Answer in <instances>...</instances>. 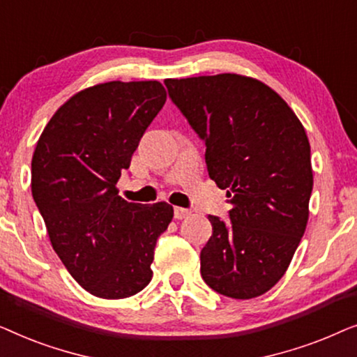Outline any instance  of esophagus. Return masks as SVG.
Returning <instances> with one entry per match:
<instances>
[{
    "label": "esophagus",
    "instance_id": "esophagus-1",
    "mask_svg": "<svg viewBox=\"0 0 357 357\" xmlns=\"http://www.w3.org/2000/svg\"><path fill=\"white\" fill-rule=\"evenodd\" d=\"M174 216H175V219H185V218L192 216V211H190V209H185V208H175Z\"/></svg>",
    "mask_w": 357,
    "mask_h": 357
}]
</instances>
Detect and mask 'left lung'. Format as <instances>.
Here are the masks:
<instances>
[{"label":"left lung","mask_w":357,"mask_h":357,"mask_svg":"<svg viewBox=\"0 0 357 357\" xmlns=\"http://www.w3.org/2000/svg\"><path fill=\"white\" fill-rule=\"evenodd\" d=\"M174 104L206 144V165L232 209L209 216L202 276L219 294L252 299L284 276L309 221L310 144L286 100L265 82L222 73L165 79Z\"/></svg>","instance_id":"8db88e82"}]
</instances>
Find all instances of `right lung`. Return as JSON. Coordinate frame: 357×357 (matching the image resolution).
Returning a JSON list of instances; mask_svg holds the SVG:
<instances>
[{
  "label": "right lung",
  "instance_id": "add662e5",
  "mask_svg": "<svg viewBox=\"0 0 357 357\" xmlns=\"http://www.w3.org/2000/svg\"><path fill=\"white\" fill-rule=\"evenodd\" d=\"M165 99L159 81L86 87L53 114L33 151L32 197L53 250L96 297L125 299L153 280L174 208L126 202L116 182Z\"/></svg>",
  "mask_w": 357,
  "mask_h": 357
}]
</instances>
